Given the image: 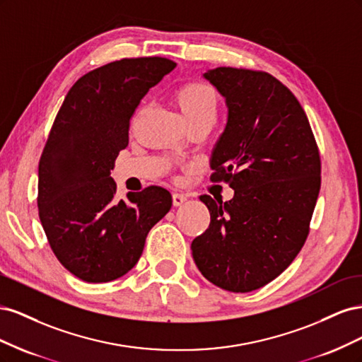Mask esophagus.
Returning a JSON list of instances; mask_svg holds the SVG:
<instances>
[{
  "instance_id": "obj_1",
  "label": "esophagus",
  "mask_w": 362,
  "mask_h": 362,
  "mask_svg": "<svg viewBox=\"0 0 362 362\" xmlns=\"http://www.w3.org/2000/svg\"><path fill=\"white\" fill-rule=\"evenodd\" d=\"M185 201H187V198H185V196L181 194V193H173L172 194V204H173V206H180Z\"/></svg>"
}]
</instances>
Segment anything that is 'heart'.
Returning <instances> with one entry per match:
<instances>
[{"mask_svg":"<svg viewBox=\"0 0 362 362\" xmlns=\"http://www.w3.org/2000/svg\"><path fill=\"white\" fill-rule=\"evenodd\" d=\"M173 100L189 128L194 125L211 127L216 122L218 101L214 89L208 84L199 81L184 83L173 90Z\"/></svg>","mask_w":362,"mask_h":362,"instance_id":"heart-1","label":"heart"}]
</instances>
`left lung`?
Instances as JSON below:
<instances>
[{
  "label": "left lung",
  "mask_w": 362,
  "mask_h": 362,
  "mask_svg": "<svg viewBox=\"0 0 362 362\" xmlns=\"http://www.w3.org/2000/svg\"><path fill=\"white\" fill-rule=\"evenodd\" d=\"M204 78L228 105L210 180L229 184L234 198L201 196L211 222L192 242V254L214 286L249 293L278 278L305 245L320 192V154L298 98L273 75L223 66Z\"/></svg>",
  "instance_id": "obj_1"
}]
</instances>
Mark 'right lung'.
<instances>
[{
	"mask_svg": "<svg viewBox=\"0 0 362 362\" xmlns=\"http://www.w3.org/2000/svg\"><path fill=\"white\" fill-rule=\"evenodd\" d=\"M175 66L164 57L107 63L76 80L54 120L39 161V217L54 255L86 282L133 269L170 210L172 196L158 185L116 199L110 170L141 98Z\"/></svg>",
	"mask_w": 362,
	"mask_h": 362,
	"instance_id": "add662e5",
	"label": "right lung"
}]
</instances>
